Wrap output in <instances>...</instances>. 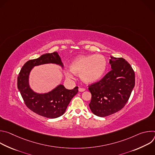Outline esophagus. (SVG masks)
<instances>
[{
  "label": "esophagus",
  "instance_id": "esophagus-1",
  "mask_svg": "<svg viewBox=\"0 0 155 155\" xmlns=\"http://www.w3.org/2000/svg\"><path fill=\"white\" fill-rule=\"evenodd\" d=\"M86 90L84 89V88H82V87H79V89H78V91H80V92H83V91H84Z\"/></svg>",
  "mask_w": 155,
  "mask_h": 155
}]
</instances>
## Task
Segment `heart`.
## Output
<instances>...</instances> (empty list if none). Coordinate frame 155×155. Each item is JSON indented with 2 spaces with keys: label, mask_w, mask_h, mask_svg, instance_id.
<instances>
[{
  "label": "heart",
  "mask_w": 155,
  "mask_h": 155,
  "mask_svg": "<svg viewBox=\"0 0 155 155\" xmlns=\"http://www.w3.org/2000/svg\"><path fill=\"white\" fill-rule=\"evenodd\" d=\"M107 68V61L101 54H88L76 58L71 65V70L65 69V74L69 78H74V74L79 75L86 83H93L99 80Z\"/></svg>",
  "instance_id": "obj_1"
}]
</instances>
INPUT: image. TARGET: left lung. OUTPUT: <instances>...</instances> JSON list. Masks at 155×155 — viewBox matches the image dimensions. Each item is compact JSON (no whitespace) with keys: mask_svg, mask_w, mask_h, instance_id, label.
Instances as JSON below:
<instances>
[{"mask_svg":"<svg viewBox=\"0 0 155 155\" xmlns=\"http://www.w3.org/2000/svg\"><path fill=\"white\" fill-rule=\"evenodd\" d=\"M109 62L112 70L88 87L92 96L90 108L100 117L120 111L127 102L135 86L134 71L124 59L111 56Z\"/></svg>","mask_w":155,"mask_h":155,"instance_id":"obj_1","label":"left lung"}]
</instances>
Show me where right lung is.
Segmentation results:
<instances>
[{
    "mask_svg": "<svg viewBox=\"0 0 155 155\" xmlns=\"http://www.w3.org/2000/svg\"><path fill=\"white\" fill-rule=\"evenodd\" d=\"M56 64L63 68V64L57 52L44 54L40 57L26 62L18 77V88L28 108L34 113L48 118H56L65 112L71 99L78 91V87L69 90L58 85L48 93L39 94L33 91L29 86V76L34 66L44 64Z\"/></svg>",
    "mask_w": 155,
    "mask_h": 155,
    "instance_id": "right-lung-1",
    "label": "right lung"
}]
</instances>
